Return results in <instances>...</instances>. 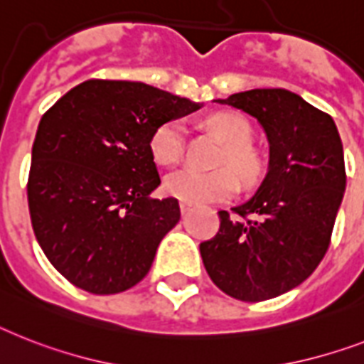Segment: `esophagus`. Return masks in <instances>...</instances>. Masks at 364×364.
<instances>
[{
	"label": "esophagus",
	"mask_w": 364,
	"mask_h": 364,
	"mask_svg": "<svg viewBox=\"0 0 364 364\" xmlns=\"http://www.w3.org/2000/svg\"><path fill=\"white\" fill-rule=\"evenodd\" d=\"M179 208H181V213H183V215H187V213L191 211V209H192V203L181 202V203H179Z\"/></svg>",
	"instance_id": "obj_1"
}]
</instances>
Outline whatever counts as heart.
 Returning <instances> with one entry per match:
<instances>
[{
    "label": "heart",
    "instance_id": "b5f03b06",
    "mask_svg": "<svg viewBox=\"0 0 364 364\" xmlns=\"http://www.w3.org/2000/svg\"><path fill=\"white\" fill-rule=\"evenodd\" d=\"M209 127L217 132L226 149L218 159V166L233 167L243 181H252L259 172V159L252 147V129L249 121L232 112H220L209 117ZM185 127L181 121H168L156 129L151 138V151L156 162L176 164L183 155ZM164 188L170 196L187 203H209L226 200L237 191V177L229 168L215 172H200L192 168H183L172 172L164 181Z\"/></svg>",
    "mask_w": 364,
    "mask_h": 364
}]
</instances>
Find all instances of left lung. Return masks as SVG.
Returning a JSON list of instances; mask_svg holds the SVG:
<instances>
[{
    "mask_svg": "<svg viewBox=\"0 0 364 364\" xmlns=\"http://www.w3.org/2000/svg\"><path fill=\"white\" fill-rule=\"evenodd\" d=\"M217 102L258 119L269 166L256 194L233 208L235 217L218 211L220 228L200 254L230 297L273 299L305 282L329 249L346 191L341 134L331 115L288 90L241 91Z\"/></svg>",
    "mask_w": 364,
    "mask_h": 364,
    "instance_id": "1",
    "label": "left lung"
}]
</instances>
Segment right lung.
I'll return each mask as SVG.
<instances>
[{"label":"right lung","instance_id":"right-lung-1","mask_svg":"<svg viewBox=\"0 0 364 364\" xmlns=\"http://www.w3.org/2000/svg\"><path fill=\"white\" fill-rule=\"evenodd\" d=\"M200 106L141 82L87 80L43 115L29 215L41 249L69 282L110 295L149 273L181 217L176 198H149L161 185L151 138Z\"/></svg>","mask_w":364,"mask_h":364}]
</instances>
